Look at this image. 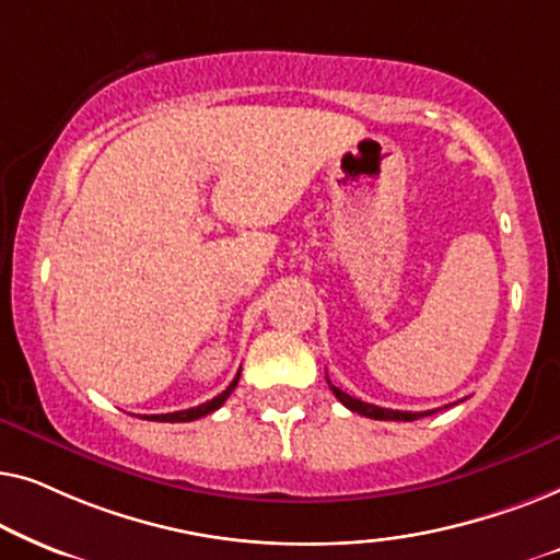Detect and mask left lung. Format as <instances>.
Wrapping results in <instances>:
<instances>
[{"label": "left lung", "instance_id": "1", "mask_svg": "<svg viewBox=\"0 0 560 560\" xmlns=\"http://www.w3.org/2000/svg\"><path fill=\"white\" fill-rule=\"evenodd\" d=\"M326 382L328 387H331V393L339 397L341 405H347L351 412H359V416L364 418H374V420H418V418H425V416H433L435 410H425V412H408V410H389V408H377V405L372 402H364V400H357V397H351L339 389L336 385H331V380H328L326 374Z\"/></svg>", "mask_w": 560, "mask_h": 560}]
</instances>
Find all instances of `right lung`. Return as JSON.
Masks as SVG:
<instances>
[{
	"mask_svg": "<svg viewBox=\"0 0 560 560\" xmlns=\"http://www.w3.org/2000/svg\"><path fill=\"white\" fill-rule=\"evenodd\" d=\"M240 374H242V370L236 372V377L232 380V385H229V387L224 389V393L217 395V397H213V400H209V402L198 405V408H188V410H178V412H165V416H144V418H148V420H160V423H190V420H198V418L209 416V412L219 410L221 405L226 402V397L234 393L236 382H240Z\"/></svg>",
	"mask_w": 560,
	"mask_h": 560,
	"instance_id": "right-lung-1",
	"label": "right lung"
}]
</instances>
